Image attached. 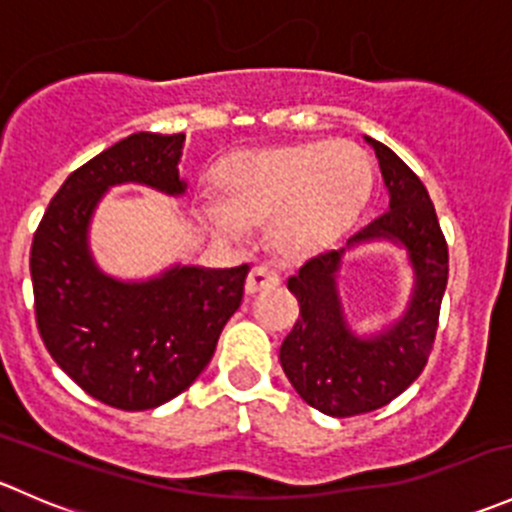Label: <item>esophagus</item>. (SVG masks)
<instances>
[{"mask_svg":"<svg viewBox=\"0 0 512 512\" xmlns=\"http://www.w3.org/2000/svg\"><path fill=\"white\" fill-rule=\"evenodd\" d=\"M277 285H280V277H277V272L267 270V267H252L250 275H247L245 289H247V294H257V292H262V289H272Z\"/></svg>","mask_w":512,"mask_h":512,"instance_id":"1","label":"esophagus"}]
</instances>
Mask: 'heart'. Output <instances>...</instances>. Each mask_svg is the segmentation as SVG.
<instances>
[{
  "label": "heart",
  "instance_id": "obj_1",
  "mask_svg": "<svg viewBox=\"0 0 512 512\" xmlns=\"http://www.w3.org/2000/svg\"><path fill=\"white\" fill-rule=\"evenodd\" d=\"M223 200H205L200 218L215 237L242 242L267 225L270 245L302 257L337 240L364 210L374 163L354 141H312L235 153L220 165Z\"/></svg>",
  "mask_w": 512,
  "mask_h": 512
}]
</instances>
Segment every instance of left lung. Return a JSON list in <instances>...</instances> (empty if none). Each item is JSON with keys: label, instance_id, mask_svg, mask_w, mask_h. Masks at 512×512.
<instances>
[{"label": "left lung", "instance_id": "1", "mask_svg": "<svg viewBox=\"0 0 512 512\" xmlns=\"http://www.w3.org/2000/svg\"><path fill=\"white\" fill-rule=\"evenodd\" d=\"M389 190V210L361 227L339 250L304 262L287 280L299 319L280 347L289 384L312 409L334 418L369 414L409 389L426 366L448 282V245L428 190L384 143L366 136ZM401 244L415 270V289L399 323L371 338L346 324L336 289L341 257L366 241Z\"/></svg>", "mask_w": 512, "mask_h": 512}]
</instances>
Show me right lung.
<instances>
[{
	"label": "right lung",
	"instance_id": "obj_1",
	"mask_svg": "<svg viewBox=\"0 0 512 512\" xmlns=\"http://www.w3.org/2000/svg\"><path fill=\"white\" fill-rule=\"evenodd\" d=\"M185 133H133L64 180L32 242L36 327L51 359L89 396L121 411H148L183 394L210 364L250 267L175 265L123 282L98 270L89 225L103 193L138 183L183 195Z\"/></svg>",
	"mask_w": 512,
	"mask_h": 512
}]
</instances>
